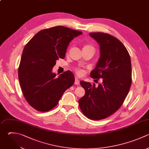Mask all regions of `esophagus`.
I'll use <instances>...</instances> for the list:
<instances>
[{
  "instance_id": "34e87169",
  "label": "esophagus",
  "mask_w": 149,
  "mask_h": 149,
  "mask_svg": "<svg viewBox=\"0 0 149 149\" xmlns=\"http://www.w3.org/2000/svg\"><path fill=\"white\" fill-rule=\"evenodd\" d=\"M74 84L76 85H78L80 84V80L77 78H75V81H74Z\"/></svg>"
}]
</instances>
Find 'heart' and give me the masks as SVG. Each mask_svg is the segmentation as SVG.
<instances>
[{"label": "heart", "mask_w": 149, "mask_h": 149, "mask_svg": "<svg viewBox=\"0 0 149 149\" xmlns=\"http://www.w3.org/2000/svg\"><path fill=\"white\" fill-rule=\"evenodd\" d=\"M86 48V49H92V50H93L94 51V48H93V47H91V46H90V45H85L84 47V48ZM76 73H77V74H78V75H79V76H81V75H82L83 74V70H82V69H77L76 70Z\"/></svg>", "instance_id": "1"}]
</instances>
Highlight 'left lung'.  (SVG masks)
Here are the masks:
<instances>
[{
	"instance_id": "left-lung-1",
	"label": "left lung",
	"mask_w": 149,
	"mask_h": 149,
	"mask_svg": "<svg viewBox=\"0 0 149 149\" xmlns=\"http://www.w3.org/2000/svg\"><path fill=\"white\" fill-rule=\"evenodd\" d=\"M89 35L99 44L100 54L90 76L101 78L102 83L96 86L80 81L85 95L79 105L88 118L100 120L116 111L125 100L132 83L131 61L126 48L115 37L102 33Z\"/></svg>"
}]
</instances>
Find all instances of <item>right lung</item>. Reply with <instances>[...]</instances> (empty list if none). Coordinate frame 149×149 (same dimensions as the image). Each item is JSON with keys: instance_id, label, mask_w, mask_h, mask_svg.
Segmentation results:
<instances>
[{"instance_id": "add662e5", "label": "right lung", "mask_w": 149, "mask_h": 149, "mask_svg": "<svg viewBox=\"0 0 149 149\" xmlns=\"http://www.w3.org/2000/svg\"><path fill=\"white\" fill-rule=\"evenodd\" d=\"M82 34L56 26L39 31L25 46L19 68V80L24 97L34 109L41 112L51 110L74 84L72 72H65L56 77L52 69L57 60L65 58L70 41Z\"/></svg>"}]
</instances>
